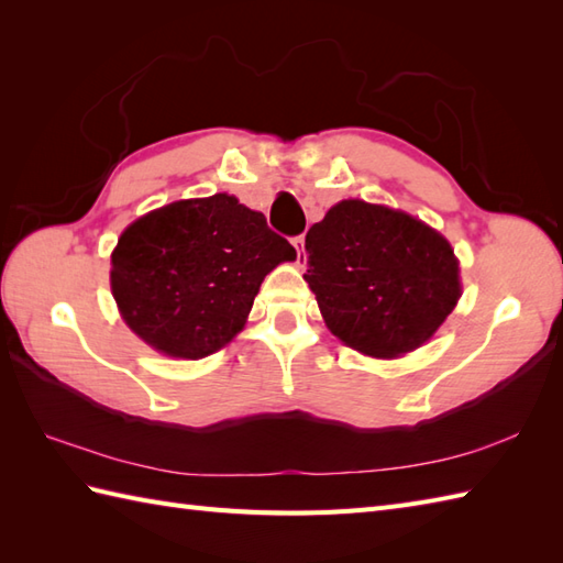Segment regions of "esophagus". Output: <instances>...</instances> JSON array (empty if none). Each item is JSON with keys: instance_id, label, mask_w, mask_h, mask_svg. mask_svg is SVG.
I'll use <instances>...</instances> for the list:
<instances>
[{"instance_id": "esophagus-1", "label": "esophagus", "mask_w": 563, "mask_h": 563, "mask_svg": "<svg viewBox=\"0 0 563 563\" xmlns=\"http://www.w3.org/2000/svg\"><path fill=\"white\" fill-rule=\"evenodd\" d=\"M292 246H295V251H297V256H305V236L300 234V236H292Z\"/></svg>"}]
</instances>
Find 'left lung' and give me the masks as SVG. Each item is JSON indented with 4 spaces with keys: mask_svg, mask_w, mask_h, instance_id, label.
I'll use <instances>...</instances> for the list:
<instances>
[{
    "mask_svg": "<svg viewBox=\"0 0 563 563\" xmlns=\"http://www.w3.org/2000/svg\"><path fill=\"white\" fill-rule=\"evenodd\" d=\"M305 249L329 331L365 355L416 351L462 295L448 239L401 210L341 200L309 227Z\"/></svg>",
    "mask_w": 563,
    "mask_h": 563,
    "instance_id": "1",
    "label": "left lung"
}]
</instances>
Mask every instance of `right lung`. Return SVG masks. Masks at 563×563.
<instances>
[{"instance_id":"1","label":"right lung","mask_w":563,"mask_h":563,"mask_svg":"<svg viewBox=\"0 0 563 563\" xmlns=\"http://www.w3.org/2000/svg\"><path fill=\"white\" fill-rule=\"evenodd\" d=\"M295 256L234 196L176 200L118 239L111 290L125 324L154 351L198 361L244 329L263 278Z\"/></svg>"}]
</instances>
